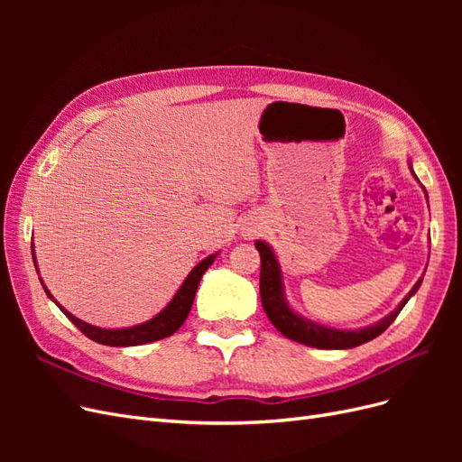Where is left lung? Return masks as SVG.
Returning a JSON list of instances; mask_svg holds the SVG:
<instances>
[{
	"label": "left lung",
	"instance_id": "8db88e82",
	"mask_svg": "<svg viewBox=\"0 0 462 462\" xmlns=\"http://www.w3.org/2000/svg\"><path fill=\"white\" fill-rule=\"evenodd\" d=\"M409 170L412 177L418 180L414 170H412V162L409 160ZM420 183V180H418ZM422 187V185H420ZM426 199L428 192L422 187ZM256 250L260 253L262 260V270H260V297H262V306L265 314H268L270 321L275 326V329L285 335L287 339L297 341L309 346L316 348H328V351H335V348H353L362 343H368L375 339L377 335H382L391 324H393L399 312L402 310V306L409 302L412 295H416V291L422 285V277L418 279L414 287L409 291V295L404 297L393 312H389L382 319H377L375 324H370L366 328H358V329H337V328H329L324 324H318L314 319L304 318L299 314L287 300L285 295V285H283V272H282V263H279L275 250L265 243V241H256Z\"/></svg>",
	"mask_w": 462,
	"mask_h": 462
}]
</instances>
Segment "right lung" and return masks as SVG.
<instances>
[{"label": "right lung", "instance_id": "1", "mask_svg": "<svg viewBox=\"0 0 462 462\" xmlns=\"http://www.w3.org/2000/svg\"><path fill=\"white\" fill-rule=\"evenodd\" d=\"M219 253H214L206 256L204 260H200L194 268L189 272V275L185 277V282L180 283V287L177 289V292L173 295V299L167 302V306L163 310H160L156 316L150 318L148 321H143V324H136L131 328H114V329H107V328H97L88 324V321L80 319L77 316H73L69 310H65L63 306L53 299L51 292L48 291V287L44 285L40 277V283L44 287L46 295L60 306L61 312L73 321V324L90 337L92 341L100 343V345H107V346H136V345H146V343H153V341H160L170 337L173 335L180 326L185 324V319L192 309V300L194 295H197V289L200 279L204 275V272L209 268V265L214 263V260L217 258ZM32 260L36 265V272H38V263H36V254H34V243H32Z\"/></svg>", "mask_w": 462, "mask_h": 462}]
</instances>
